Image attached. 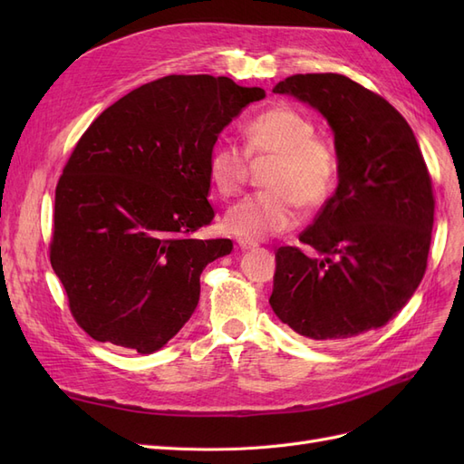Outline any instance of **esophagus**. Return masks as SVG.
<instances>
[{
    "mask_svg": "<svg viewBox=\"0 0 464 464\" xmlns=\"http://www.w3.org/2000/svg\"><path fill=\"white\" fill-rule=\"evenodd\" d=\"M237 246H240V249H251V247L257 246V242L246 240V237H240V240H237Z\"/></svg>",
    "mask_w": 464,
    "mask_h": 464,
    "instance_id": "obj_1",
    "label": "esophagus"
}]
</instances>
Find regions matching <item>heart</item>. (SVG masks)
<instances>
[{
    "label": "heart",
    "instance_id": "heart-1",
    "mask_svg": "<svg viewBox=\"0 0 464 464\" xmlns=\"http://www.w3.org/2000/svg\"><path fill=\"white\" fill-rule=\"evenodd\" d=\"M315 135V125L296 108L280 104L249 120L246 152L234 145H217L208 157V176L222 195L240 191L249 178V161L271 160L263 174L265 191L247 195L228 207L222 227L246 240H265L288 232L298 222V205L314 210L334 188L333 150Z\"/></svg>",
    "mask_w": 464,
    "mask_h": 464
}]
</instances>
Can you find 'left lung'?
<instances>
[{"mask_svg":"<svg viewBox=\"0 0 464 464\" xmlns=\"http://www.w3.org/2000/svg\"><path fill=\"white\" fill-rule=\"evenodd\" d=\"M319 110L334 133L339 186L300 242L275 254L269 304L314 341L383 327L412 298L428 265L433 191L411 125L383 96L339 73H305L273 89Z\"/></svg>","mask_w":464,"mask_h":464,"instance_id":"obj_1","label":"left lung"}]
</instances>
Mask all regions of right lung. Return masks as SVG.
Returning <instances> with one entry per match:
<instances>
[{"label": "right lung", "mask_w": 464, "mask_h": 464, "mask_svg": "<svg viewBox=\"0 0 464 464\" xmlns=\"http://www.w3.org/2000/svg\"><path fill=\"white\" fill-rule=\"evenodd\" d=\"M259 87L168 75L106 108L82 133L55 188L52 269L79 327L150 354L186 325L205 266L230 240L193 234L215 218L208 157Z\"/></svg>", "instance_id": "1"}]
</instances>
